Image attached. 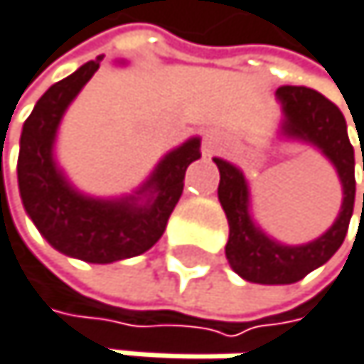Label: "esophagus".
<instances>
[{"label":"esophagus","instance_id":"esophagus-1","mask_svg":"<svg viewBox=\"0 0 364 364\" xmlns=\"http://www.w3.org/2000/svg\"><path fill=\"white\" fill-rule=\"evenodd\" d=\"M220 146H223V139L216 133H207V137L203 141V152L205 155H214L216 150H220Z\"/></svg>","mask_w":364,"mask_h":364}]
</instances>
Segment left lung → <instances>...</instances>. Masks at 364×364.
Segmentation results:
<instances>
[{
    "mask_svg": "<svg viewBox=\"0 0 364 364\" xmlns=\"http://www.w3.org/2000/svg\"><path fill=\"white\" fill-rule=\"evenodd\" d=\"M275 97L282 107L277 135L282 139L314 146L334 166L343 188V203L336 220L326 233L306 245H284L255 223L251 212V188L245 172L231 161L214 157L220 172L218 200L229 223V240L225 247L229 267L247 282L271 286L304 279L338 251L354 214L356 196L354 146L349 144L341 109L326 95L308 87H279Z\"/></svg>",
    "mask_w": 364,
    "mask_h": 364,
    "instance_id": "obj_1",
    "label": "left lung"
}]
</instances>
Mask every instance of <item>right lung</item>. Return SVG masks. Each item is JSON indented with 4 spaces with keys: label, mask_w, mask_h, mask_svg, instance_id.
I'll use <instances>...</instances> for the list:
<instances>
[{
    "label": "right lung",
    "mask_w": 364,
    "mask_h": 364,
    "mask_svg": "<svg viewBox=\"0 0 364 364\" xmlns=\"http://www.w3.org/2000/svg\"><path fill=\"white\" fill-rule=\"evenodd\" d=\"M97 60L85 63L38 97L21 131L17 178L26 214L56 251L111 264L141 255L164 235L183 194L186 170L200 157V137L164 155L133 194L100 198L80 192L58 166L54 146L65 111L97 72Z\"/></svg>",
    "instance_id": "add662e5"
}]
</instances>
